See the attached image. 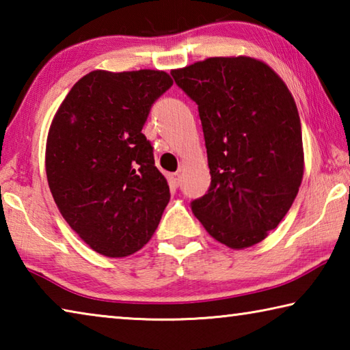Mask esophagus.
Listing matches in <instances>:
<instances>
[{
	"mask_svg": "<svg viewBox=\"0 0 350 350\" xmlns=\"http://www.w3.org/2000/svg\"><path fill=\"white\" fill-rule=\"evenodd\" d=\"M170 183L173 187H179L180 185V174L179 173H173L170 174Z\"/></svg>",
	"mask_w": 350,
	"mask_h": 350,
	"instance_id": "34e87169",
	"label": "esophagus"
}]
</instances>
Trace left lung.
<instances>
[{
    "instance_id": "left-lung-1",
    "label": "left lung",
    "mask_w": 350,
    "mask_h": 350,
    "mask_svg": "<svg viewBox=\"0 0 350 350\" xmlns=\"http://www.w3.org/2000/svg\"><path fill=\"white\" fill-rule=\"evenodd\" d=\"M198 103L211 185L191 210L211 238L234 250L267 238L292 206L304 174L293 96L269 64L211 57L171 70Z\"/></svg>"
}]
</instances>
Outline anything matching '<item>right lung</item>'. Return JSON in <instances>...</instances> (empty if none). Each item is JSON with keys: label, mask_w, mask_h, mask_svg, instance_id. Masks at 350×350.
<instances>
[{"label": "right lung", "mask_w": 350, "mask_h": 350, "mask_svg": "<svg viewBox=\"0 0 350 350\" xmlns=\"http://www.w3.org/2000/svg\"><path fill=\"white\" fill-rule=\"evenodd\" d=\"M171 86L163 70H92L72 86L51 123L46 176L52 198L69 227L103 256L139 252L170 202L142 128Z\"/></svg>", "instance_id": "obj_1"}]
</instances>
